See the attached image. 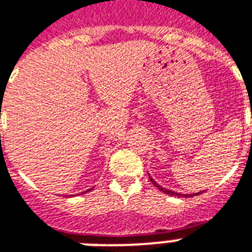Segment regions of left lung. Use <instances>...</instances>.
I'll list each match as a JSON object with an SVG mask.
<instances>
[{
  "label": "left lung",
  "mask_w": 252,
  "mask_h": 252,
  "mask_svg": "<svg viewBox=\"0 0 252 252\" xmlns=\"http://www.w3.org/2000/svg\"><path fill=\"white\" fill-rule=\"evenodd\" d=\"M149 178H151V181L153 182V185L156 186V188H158V189H160L162 193H165V194H168V195H174V197H182V198H188V197H194V195L201 194V193H193V194H181V193H176V191H173V190L165 189V188H162V186L158 185V184H157V182L151 177V176H149Z\"/></svg>",
  "instance_id": "left-lung-1"
}]
</instances>
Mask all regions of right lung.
Wrapping results in <instances>:
<instances>
[{
    "label": "right lung",
    "mask_w": 252,
    "mask_h": 252,
    "mask_svg": "<svg viewBox=\"0 0 252 252\" xmlns=\"http://www.w3.org/2000/svg\"><path fill=\"white\" fill-rule=\"evenodd\" d=\"M86 191H88V190H86ZM86 191H83V193H86Z\"/></svg>",
    "instance_id": "right-lung-1"
}]
</instances>
